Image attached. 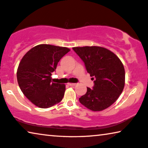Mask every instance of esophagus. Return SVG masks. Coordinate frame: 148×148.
<instances>
[{
	"instance_id": "34e87169",
	"label": "esophagus",
	"mask_w": 148,
	"mask_h": 148,
	"mask_svg": "<svg viewBox=\"0 0 148 148\" xmlns=\"http://www.w3.org/2000/svg\"><path fill=\"white\" fill-rule=\"evenodd\" d=\"M68 84L70 86H76L77 84H76V83H68Z\"/></svg>"
}]
</instances>
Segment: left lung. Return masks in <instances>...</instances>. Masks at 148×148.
Listing matches in <instances>:
<instances>
[{
  "instance_id": "1",
  "label": "left lung",
  "mask_w": 148,
  "mask_h": 148,
  "mask_svg": "<svg viewBox=\"0 0 148 148\" xmlns=\"http://www.w3.org/2000/svg\"><path fill=\"white\" fill-rule=\"evenodd\" d=\"M84 61L92 80L93 89L87 88L80 102L94 112L108 108L118 100L125 85V70L122 61L114 52L101 46L73 47Z\"/></svg>"
}]
</instances>
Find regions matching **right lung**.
I'll return each mask as SVG.
<instances>
[{"label":"right lung","instance_id":"add662e5","mask_svg":"<svg viewBox=\"0 0 148 148\" xmlns=\"http://www.w3.org/2000/svg\"><path fill=\"white\" fill-rule=\"evenodd\" d=\"M66 47L39 45L26 53L17 69V81L21 91L33 104L48 108L60 102L65 84L52 82V73L66 54Z\"/></svg>","mask_w":148,"mask_h":148}]
</instances>
